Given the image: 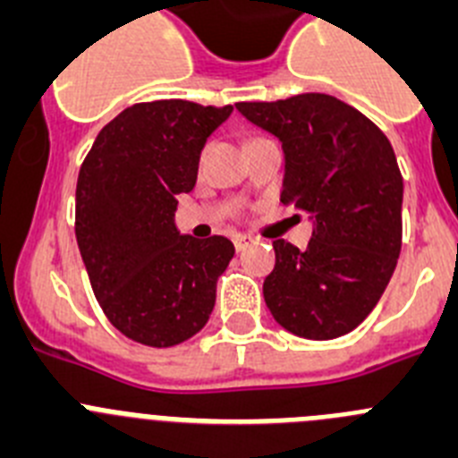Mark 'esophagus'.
<instances>
[{
	"label": "esophagus",
	"mask_w": 458,
	"mask_h": 458,
	"mask_svg": "<svg viewBox=\"0 0 458 458\" xmlns=\"http://www.w3.org/2000/svg\"><path fill=\"white\" fill-rule=\"evenodd\" d=\"M250 244H253V239L246 237V234H237V237H234V249H237V250L249 249Z\"/></svg>",
	"instance_id": "34e87169"
}]
</instances>
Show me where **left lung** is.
I'll return each mask as SVG.
<instances>
[{
    "label": "left lung",
    "mask_w": 458,
    "mask_h": 458,
    "mask_svg": "<svg viewBox=\"0 0 458 458\" xmlns=\"http://www.w3.org/2000/svg\"><path fill=\"white\" fill-rule=\"evenodd\" d=\"M234 106L280 141V200L312 224L306 250L274 242L276 267L262 285L267 308L308 340L353 331L388 287L402 249L403 182L393 146L360 111L327 93Z\"/></svg>",
    "instance_id": "obj_1"
}]
</instances>
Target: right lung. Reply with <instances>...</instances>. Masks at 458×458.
I'll return each mask as SVG.
<instances>
[{
    "label": "right lung",
    "instance_id": "obj_1",
    "mask_svg": "<svg viewBox=\"0 0 458 458\" xmlns=\"http://www.w3.org/2000/svg\"><path fill=\"white\" fill-rule=\"evenodd\" d=\"M233 106L187 100L131 105L100 130L80 168L75 234L106 319L146 347H173L208 324L230 239L175 225L205 141Z\"/></svg>",
    "mask_w": 458,
    "mask_h": 458
}]
</instances>
